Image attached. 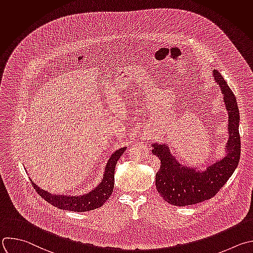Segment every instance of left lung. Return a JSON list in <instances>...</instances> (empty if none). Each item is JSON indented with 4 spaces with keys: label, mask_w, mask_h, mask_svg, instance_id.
I'll return each mask as SVG.
<instances>
[{
    "label": "left lung",
    "mask_w": 253,
    "mask_h": 253,
    "mask_svg": "<svg viewBox=\"0 0 253 253\" xmlns=\"http://www.w3.org/2000/svg\"><path fill=\"white\" fill-rule=\"evenodd\" d=\"M213 77L220 86L228 112V141L226 156L205 171H197L183 166L172 156L169 146L152 144V153L161 160V167L156 174V189L161 197L173 206L185 207L211 199L231 177L240 159L239 111L235 96L217 70Z\"/></svg>",
    "instance_id": "left-lung-1"
}]
</instances>
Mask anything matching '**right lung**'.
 Here are the masks:
<instances>
[{
  "mask_svg": "<svg viewBox=\"0 0 253 253\" xmlns=\"http://www.w3.org/2000/svg\"><path fill=\"white\" fill-rule=\"evenodd\" d=\"M126 148H121L119 150H116L110 159L107 162L105 173L103 176V179L101 183L91 192H89L86 195L83 196H77V197H71V196H56L51 195L42 189H40L33 181L32 185L34 189L37 191V193L47 203L52 205L53 207L70 211H77V212H83L88 211L95 209L100 208L103 206V204L109 199L113 192L114 188V170L115 166L117 164V161L122 156Z\"/></svg>",
  "mask_w": 253,
  "mask_h": 253,
  "instance_id": "add662e5",
  "label": "right lung"
}]
</instances>
